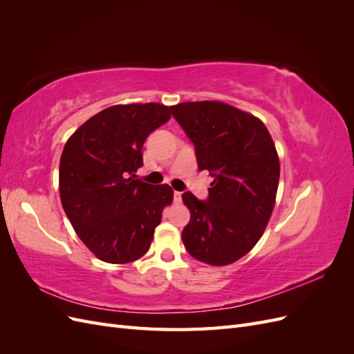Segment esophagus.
Listing matches in <instances>:
<instances>
[{"label":"esophagus","mask_w":354,"mask_h":354,"mask_svg":"<svg viewBox=\"0 0 354 354\" xmlns=\"http://www.w3.org/2000/svg\"><path fill=\"white\" fill-rule=\"evenodd\" d=\"M181 202V192H174V203Z\"/></svg>","instance_id":"34e87169"}]
</instances>
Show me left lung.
Here are the masks:
<instances>
[{"label":"left lung","mask_w":354,"mask_h":354,"mask_svg":"<svg viewBox=\"0 0 354 354\" xmlns=\"http://www.w3.org/2000/svg\"><path fill=\"white\" fill-rule=\"evenodd\" d=\"M171 113L195 145L199 171L214 177L207 201L185 192L187 252L211 266L234 263L259 242L279 185V158L266 125L221 102H186Z\"/></svg>","instance_id":"left-lung-1"}]
</instances>
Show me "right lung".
I'll use <instances>...</instances> for the list:
<instances>
[{"label":"right lung","instance_id":"right-lung-1","mask_svg":"<svg viewBox=\"0 0 354 354\" xmlns=\"http://www.w3.org/2000/svg\"><path fill=\"white\" fill-rule=\"evenodd\" d=\"M171 116L159 103L116 104L75 131L60 158L63 209L80 239L102 261L131 263L153 239L162 211L173 202L168 185L136 178L147 136Z\"/></svg>","mask_w":354,"mask_h":354}]
</instances>
